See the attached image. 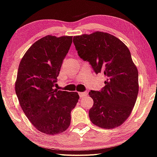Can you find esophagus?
Instances as JSON below:
<instances>
[{"label": "esophagus", "instance_id": "esophagus-1", "mask_svg": "<svg viewBox=\"0 0 157 157\" xmlns=\"http://www.w3.org/2000/svg\"><path fill=\"white\" fill-rule=\"evenodd\" d=\"M78 94H79V97L80 98H83V97H85L88 94V93L86 92H78Z\"/></svg>", "mask_w": 157, "mask_h": 157}]
</instances>
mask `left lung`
<instances>
[{"label":"left lung","mask_w":157,"mask_h":157,"mask_svg":"<svg viewBox=\"0 0 157 157\" xmlns=\"http://www.w3.org/2000/svg\"><path fill=\"white\" fill-rule=\"evenodd\" d=\"M78 56L88 61L97 74L104 73L105 86L89 94L94 105L91 121L104 129L119 127L132 112L138 97V71L127 46L107 33L76 36L73 40Z\"/></svg>","instance_id":"1"}]
</instances>
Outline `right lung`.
Masks as SVG:
<instances>
[{
    "instance_id": "1",
    "label": "right lung",
    "mask_w": 157,
    "mask_h": 157,
    "mask_svg": "<svg viewBox=\"0 0 157 157\" xmlns=\"http://www.w3.org/2000/svg\"><path fill=\"white\" fill-rule=\"evenodd\" d=\"M73 36H46L35 42L19 63L15 92L22 111L41 132L56 135L68 128L78 102L75 92L55 88Z\"/></svg>"
}]
</instances>
